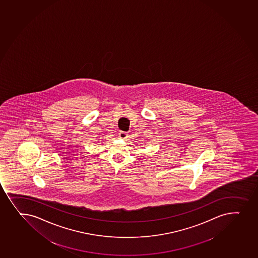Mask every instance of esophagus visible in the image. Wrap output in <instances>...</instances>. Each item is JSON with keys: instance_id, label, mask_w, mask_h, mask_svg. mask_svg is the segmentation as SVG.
Masks as SVG:
<instances>
[{"instance_id": "obj_1", "label": "esophagus", "mask_w": 258, "mask_h": 258, "mask_svg": "<svg viewBox=\"0 0 258 258\" xmlns=\"http://www.w3.org/2000/svg\"><path fill=\"white\" fill-rule=\"evenodd\" d=\"M118 137L121 139H126L127 137V132H124V131H120L119 134H118Z\"/></svg>"}]
</instances>
